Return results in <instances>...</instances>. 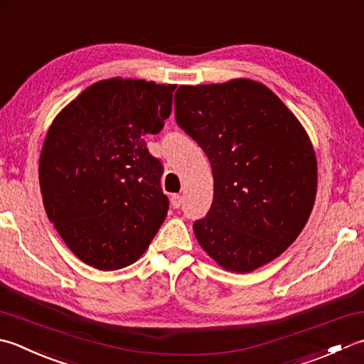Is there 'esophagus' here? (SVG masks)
Here are the masks:
<instances>
[{
  "mask_svg": "<svg viewBox=\"0 0 364 364\" xmlns=\"http://www.w3.org/2000/svg\"><path fill=\"white\" fill-rule=\"evenodd\" d=\"M171 205L174 207V209H179V207L182 205V196L181 195H173L171 196Z\"/></svg>",
  "mask_w": 364,
  "mask_h": 364,
  "instance_id": "obj_1",
  "label": "esophagus"
}]
</instances>
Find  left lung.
I'll return each mask as SVG.
<instances>
[{
	"mask_svg": "<svg viewBox=\"0 0 364 364\" xmlns=\"http://www.w3.org/2000/svg\"><path fill=\"white\" fill-rule=\"evenodd\" d=\"M174 105L213 173V203L193 225L196 240L229 272L272 262L303 231L316 201L317 159L305 127L250 78L182 85Z\"/></svg>",
	"mask_w": 364,
	"mask_h": 364,
	"instance_id": "8db88e82",
	"label": "left lung"
}]
</instances>
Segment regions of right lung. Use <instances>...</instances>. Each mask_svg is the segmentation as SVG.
Wrapping results in <instances>:
<instances>
[{
	"mask_svg": "<svg viewBox=\"0 0 364 364\" xmlns=\"http://www.w3.org/2000/svg\"><path fill=\"white\" fill-rule=\"evenodd\" d=\"M176 85L97 81L51 122L39 159L43 207L80 261L99 270L133 264L168 213L160 160L149 154L171 114Z\"/></svg>",
	"mask_w": 364,
	"mask_h": 364,
	"instance_id": "1",
	"label": "right lung"
}]
</instances>
